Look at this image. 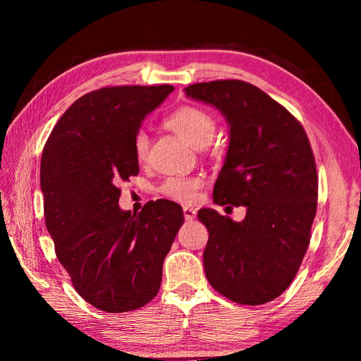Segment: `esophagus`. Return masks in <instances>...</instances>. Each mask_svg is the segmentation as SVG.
<instances>
[{
    "label": "esophagus",
    "instance_id": "1",
    "mask_svg": "<svg viewBox=\"0 0 361 361\" xmlns=\"http://www.w3.org/2000/svg\"><path fill=\"white\" fill-rule=\"evenodd\" d=\"M183 215H185L186 221H192L195 218V210L191 209V207H185V209H183Z\"/></svg>",
    "mask_w": 361,
    "mask_h": 361
}]
</instances>
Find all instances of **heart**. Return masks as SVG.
Wrapping results in <instances>:
<instances>
[{
	"label": "heart",
	"instance_id": "b5f03b06",
	"mask_svg": "<svg viewBox=\"0 0 361 361\" xmlns=\"http://www.w3.org/2000/svg\"><path fill=\"white\" fill-rule=\"evenodd\" d=\"M166 126L170 130H173L176 135H180L188 143H191L195 148H202L210 142L215 132V121L204 109L195 106H181L175 109L172 114L166 118ZM148 135L143 130L137 132L133 138V151L138 162H145L148 154ZM202 186L200 176H169L162 181L159 191L169 199H173L176 202L192 204L197 199V191Z\"/></svg>",
	"mask_w": 361,
	"mask_h": 361
}]
</instances>
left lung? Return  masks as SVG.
Returning a JSON list of instances; mask_svg holds the SVG:
<instances>
[{
    "mask_svg": "<svg viewBox=\"0 0 361 361\" xmlns=\"http://www.w3.org/2000/svg\"><path fill=\"white\" fill-rule=\"evenodd\" d=\"M185 92L216 108L229 127L213 200L247 209L242 221L199 210L209 231L205 277L234 302L272 301L288 288L309 247L319 191L309 138L282 105L253 84L199 82Z\"/></svg>",
    "mask_w": 361,
    "mask_h": 361,
    "instance_id": "8db88e82",
    "label": "left lung"
}]
</instances>
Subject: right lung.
Instances as JSON below:
<instances>
[{
    "label": "right lung",
    "instance_id": "1",
    "mask_svg": "<svg viewBox=\"0 0 361 361\" xmlns=\"http://www.w3.org/2000/svg\"><path fill=\"white\" fill-rule=\"evenodd\" d=\"M173 85H118L78 99L41 156L46 228L75 290L103 312H129L157 295L162 264L185 221L178 204L119 207L118 183L138 175L133 138Z\"/></svg>",
    "mask_w": 361,
    "mask_h": 361
}]
</instances>
